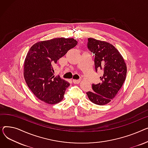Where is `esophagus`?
Listing matches in <instances>:
<instances>
[{"instance_id": "esophagus-1", "label": "esophagus", "mask_w": 148, "mask_h": 148, "mask_svg": "<svg viewBox=\"0 0 148 148\" xmlns=\"http://www.w3.org/2000/svg\"><path fill=\"white\" fill-rule=\"evenodd\" d=\"M81 80L80 79H73V82L74 84H79Z\"/></svg>"}]
</instances>
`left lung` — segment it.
Returning <instances> with one entry per match:
<instances>
[{"label": "left lung", "mask_w": 148, "mask_h": 148, "mask_svg": "<svg viewBox=\"0 0 148 148\" xmlns=\"http://www.w3.org/2000/svg\"><path fill=\"white\" fill-rule=\"evenodd\" d=\"M87 47L94 54L95 72L101 71L100 83L92 84V91L86 92L95 105H105L114 99L123 86L127 75L125 61L110 43L93 38L88 39Z\"/></svg>", "instance_id": "left-lung-1"}]
</instances>
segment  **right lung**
<instances>
[{
  "mask_svg": "<svg viewBox=\"0 0 148 148\" xmlns=\"http://www.w3.org/2000/svg\"><path fill=\"white\" fill-rule=\"evenodd\" d=\"M77 43L73 38H55L39 42L29 49L24 61V77L30 90L40 100L54 105L63 99L70 84L54 76V67Z\"/></svg>",
  "mask_w": 148,
  "mask_h": 148,
  "instance_id": "add662e5",
  "label": "right lung"
}]
</instances>
